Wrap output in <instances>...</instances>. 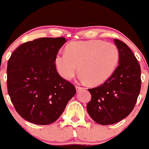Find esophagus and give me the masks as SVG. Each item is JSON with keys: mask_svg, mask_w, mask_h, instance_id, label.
<instances>
[{"mask_svg": "<svg viewBox=\"0 0 149 149\" xmlns=\"http://www.w3.org/2000/svg\"><path fill=\"white\" fill-rule=\"evenodd\" d=\"M76 91L77 92H79V91H80L81 90L83 89V88H82V87H79V86H76Z\"/></svg>", "mask_w": 149, "mask_h": 149, "instance_id": "1", "label": "esophagus"}]
</instances>
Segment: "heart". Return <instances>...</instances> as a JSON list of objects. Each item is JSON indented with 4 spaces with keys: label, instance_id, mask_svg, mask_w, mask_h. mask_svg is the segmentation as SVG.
Listing matches in <instances>:
<instances>
[{
    "label": "heart",
    "instance_id": "b5f03b06",
    "mask_svg": "<svg viewBox=\"0 0 149 149\" xmlns=\"http://www.w3.org/2000/svg\"><path fill=\"white\" fill-rule=\"evenodd\" d=\"M120 53L114 44L100 40L74 41L67 45L65 52L55 57L58 74L70 80L79 66V79L92 85L104 83L112 75L117 67Z\"/></svg>",
    "mask_w": 149,
    "mask_h": 149
}]
</instances>
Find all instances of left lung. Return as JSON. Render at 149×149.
<instances>
[{
  "label": "left lung",
  "mask_w": 149,
  "mask_h": 149,
  "mask_svg": "<svg viewBox=\"0 0 149 149\" xmlns=\"http://www.w3.org/2000/svg\"><path fill=\"white\" fill-rule=\"evenodd\" d=\"M120 53L119 66L104 83L88 89L91 100L87 111L100 125H113L127 117L133 109L141 91V67L130 48L114 39Z\"/></svg>",
  "instance_id": "1"
}]
</instances>
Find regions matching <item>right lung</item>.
Returning a JSON list of instances; mask_svg holds the SVG:
<instances>
[{
  "instance_id": "add662e5",
  "label": "right lung",
  "mask_w": 149,
  "mask_h": 149,
  "mask_svg": "<svg viewBox=\"0 0 149 149\" xmlns=\"http://www.w3.org/2000/svg\"><path fill=\"white\" fill-rule=\"evenodd\" d=\"M64 38L26 42L13 52L7 67V88L16 111L36 125L54 123L76 93L72 84L57 72L55 57Z\"/></svg>"
}]
</instances>
